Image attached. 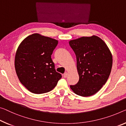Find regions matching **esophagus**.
I'll use <instances>...</instances> for the list:
<instances>
[{"mask_svg":"<svg viewBox=\"0 0 126 126\" xmlns=\"http://www.w3.org/2000/svg\"><path fill=\"white\" fill-rule=\"evenodd\" d=\"M67 75H68V73H67V72H66L64 73V74H63V77H64V78H66V77H67Z\"/></svg>","mask_w":126,"mask_h":126,"instance_id":"34e87169","label":"esophagus"}]
</instances>
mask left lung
Segmentation results:
<instances>
[{
	"mask_svg": "<svg viewBox=\"0 0 126 126\" xmlns=\"http://www.w3.org/2000/svg\"><path fill=\"white\" fill-rule=\"evenodd\" d=\"M69 44L76 55L78 82L70 87L79 96L87 97L97 92L109 78L113 63L106 43L97 36L72 40Z\"/></svg>",
	"mask_w": 126,
	"mask_h": 126,
	"instance_id": "8db88e82",
	"label": "left lung"
}]
</instances>
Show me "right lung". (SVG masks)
<instances>
[{"label": "right lung", "instance_id": "obj_1", "mask_svg": "<svg viewBox=\"0 0 126 126\" xmlns=\"http://www.w3.org/2000/svg\"><path fill=\"white\" fill-rule=\"evenodd\" d=\"M57 44L54 39L34 34L19 46L15 60L16 72L20 82L31 92H49L61 78L51 59Z\"/></svg>", "mask_w": 126, "mask_h": 126}]
</instances>
